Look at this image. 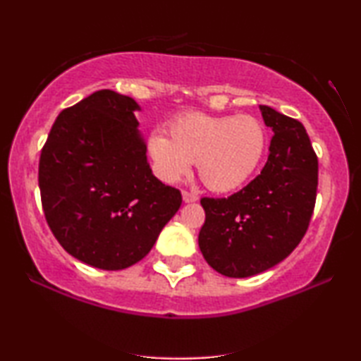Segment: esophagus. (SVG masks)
<instances>
[{
  "label": "esophagus",
  "mask_w": 361,
  "mask_h": 361,
  "mask_svg": "<svg viewBox=\"0 0 361 361\" xmlns=\"http://www.w3.org/2000/svg\"><path fill=\"white\" fill-rule=\"evenodd\" d=\"M182 200H184L185 203H193V202H197V200H198V195L184 190V192H182Z\"/></svg>",
  "instance_id": "obj_1"
}]
</instances>
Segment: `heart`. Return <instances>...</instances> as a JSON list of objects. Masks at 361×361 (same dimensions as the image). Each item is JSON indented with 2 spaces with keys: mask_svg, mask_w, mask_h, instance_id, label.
<instances>
[{
  "mask_svg": "<svg viewBox=\"0 0 361 361\" xmlns=\"http://www.w3.org/2000/svg\"><path fill=\"white\" fill-rule=\"evenodd\" d=\"M168 138L149 135L147 152L158 177L176 184L197 163L198 174L209 190L231 193L257 173L266 152V132L257 118L188 113L169 127Z\"/></svg>",
  "mask_w": 361,
  "mask_h": 361,
  "instance_id": "obj_1",
  "label": "heart"
}]
</instances>
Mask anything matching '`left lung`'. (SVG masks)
<instances>
[{
  "label": "left lung",
  "instance_id": "8db88e82",
  "mask_svg": "<svg viewBox=\"0 0 361 361\" xmlns=\"http://www.w3.org/2000/svg\"><path fill=\"white\" fill-rule=\"evenodd\" d=\"M273 130L262 174L229 198H202L203 258L227 277H250L289 257L308 229L318 188V158L305 127L259 106Z\"/></svg>",
  "mask_w": 361,
  "mask_h": 361
}]
</instances>
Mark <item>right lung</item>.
I'll return each mask as SVG.
<instances>
[{
	"label": "right lung",
	"mask_w": 361,
	"mask_h": 361,
	"mask_svg": "<svg viewBox=\"0 0 361 361\" xmlns=\"http://www.w3.org/2000/svg\"><path fill=\"white\" fill-rule=\"evenodd\" d=\"M134 98L92 93L61 111L42 149L38 185L48 226L72 257L119 271L140 262L180 208L153 176Z\"/></svg>",
	"instance_id": "1"
}]
</instances>
